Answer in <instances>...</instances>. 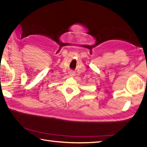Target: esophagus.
I'll return each instance as SVG.
<instances>
[{
    "label": "esophagus",
    "mask_w": 147,
    "mask_h": 147,
    "mask_svg": "<svg viewBox=\"0 0 147 147\" xmlns=\"http://www.w3.org/2000/svg\"><path fill=\"white\" fill-rule=\"evenodd\" d=\"M69 74L70 76L73 77V76H74V75H75V72H72V71H71V72H70L69 73Z\"/></svg>",
    "instance_id": "esophagus-1"
}]
</instances>
